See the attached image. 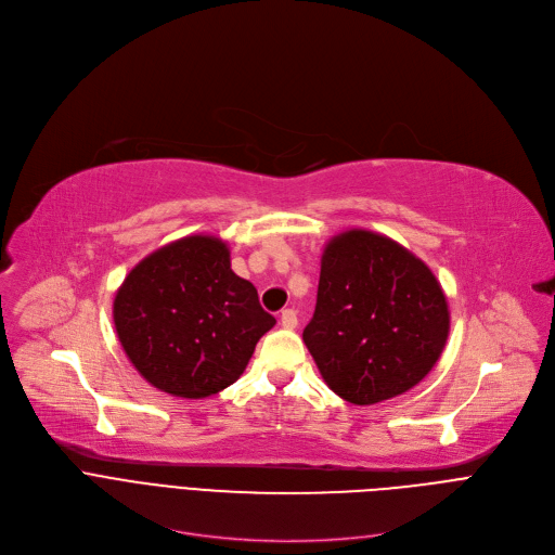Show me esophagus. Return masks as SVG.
<instances>
[{
    "instance_id": "1",
    "label": "esophagus",
    "mask_w": 555,
    "mask_h": 555,
    "mask_svg": "<svg viewBox=\"0 0 555 555\" xmlns=\"http://www.w3.org/2000/svg\"><path fill=\"white\" fill-rule=\"evenodd\" d=\"M280 322L284 330H296L298 327V311L296 309H284L280 315Z\"/></svg>"
}]
</instances>
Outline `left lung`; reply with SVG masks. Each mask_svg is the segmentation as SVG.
<instances>
[{
    "mask_svg": "<svg viewBox=\"0 0 555 555\" xmlns=\"http://www.w3.org/2000/svg\"><path fill=\"white\" fill-rule=\"evenodd\" d=\"M448 332L443 288L408 248L361 228L324 246L302 340L340 399L374 405L408 392L439 361Z\"/></svg>",
    "mask_w": 555,
    "mask_h": 555,
    "instance_id": "left-lung-1",
    "label": "left lung"
}]
</instances>
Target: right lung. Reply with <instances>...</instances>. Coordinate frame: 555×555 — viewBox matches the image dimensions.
<instances>
[{
    "instance_id": "1",
    "label": "right lung",
    "mask_w": 555,
    "mask_h": 555,
    "mask_svg": "<svg viewBox=\"0 0 555 555\" xmlns=\"http://www.w3.org/2000/svg\"><path fill=\"white\" fill-rule=\"evenodd\" d=\"M118 340L139 374L181 399L233 385L275 318L233 273L215 235H188L143 257L114 298Z\"/></svg>"
}]
</instances>
